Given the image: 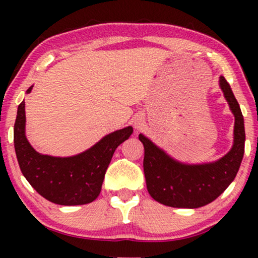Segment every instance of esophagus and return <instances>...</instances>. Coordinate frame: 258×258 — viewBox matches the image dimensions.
Returning <instances> with one entry per match:
<instances>
[{
  "mask_svg": "<svg viewBox=\"0 0 258 258\" xmlns=\"http://www.w3.org/2000/svg\"><path fill=\"white\" fill-rule=\"evenodd\" d=\"M134 125H135V128L137 129H142L144 125V121L141 117H137L135 118V121H134Z\"/></svg>",
  "mask_w": 258,
  "mask_h": 258,
  "instance_id": "esophagus-1",
  "label": "esophagus"
}]
</instances>
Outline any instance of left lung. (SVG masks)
<instances>
[{"mask_svg":"<svg viewBox=\"0 0 258 258\" xmlns=\"http://www.w3.org/2000/svg\"><path fill=\"white\" fill-rule=\"evenodd\" d=\"M230 110L235 116L234 144L230 151L213 163L185 164L174 160L140 134L144 147L143 169L147 189L155 201L172 208L195 209L217 199L237 175L244 155V119L227 80L220 77Z\"/></svg>","mask_w":258,"mask_h":258,"instance_id":"8db88e82","label":"left lung"}]
</instances>
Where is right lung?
<instances>
[{
	"label": "right lung",
	"instance_id": "1",
	"mask_svg": "<svg viewBox=\"0 0 258 258\" xmlns=\"http://www.w3.org/2000/svg\"><path fill=\"white\" fill-rule=\"evenodd\" d=\"M33 86L27 90L29 94ZM24 101L17 108L14 146L21 171L45 200L59 206H81L100 195L105 171L116 148L128 140L133 126L109 134L89 149L70 157L38 154L26 137Z\"/></svg>",
	"mask_w": 258,
	"mask_h": 258
}]
</instances>
